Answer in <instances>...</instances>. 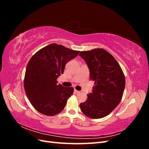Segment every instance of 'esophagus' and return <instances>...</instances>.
Listing matches in <instances>:
<instances>
[{"label":"esophagus","instance_id":"obj_1","mask_svg":"<svg viewBox=\"0 0 149 149\" xmlns=\"http://www.w3.org/2000/svg\"><path fill=\"white\" fill-rule=\"evenodd\" d=\"M74 93H75V94H79V93H80V91H77V90H76V89H74Z\"/></svg>","mask_w":149,"mask_h":149}]
</instances>
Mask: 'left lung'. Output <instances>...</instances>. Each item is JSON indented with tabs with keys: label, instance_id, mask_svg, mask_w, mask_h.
<instances>
[{
	"label": "left lung",
	"instance_id": "left-lung-1",
	"mask_svg": "<svg viewBox=\"0 0 149 149\" xmlns=\"http://www.w3.org/2000/svg\"><path fill=\"white\" fill-rule=\"evenodd\" d=\"M79 56L89 69L90 79L94 82L93 92L80 104L83 113L91 119L109 114L120 103L125 85V76L118 61L103 48L83 51Z\"/></svg>",
	"mask_w": 149,
	"mask_h": 149
}]
</instances>
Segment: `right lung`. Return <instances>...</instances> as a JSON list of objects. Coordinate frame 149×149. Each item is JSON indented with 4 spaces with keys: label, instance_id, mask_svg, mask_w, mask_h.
<instances>
[{
    "label": "right lung",
    "instance_id": "1",
    "mask_svg": "<svg viewBox=\"0 0 149 149\" xmlns=\"http://www.w3.org/2000/svg\"><path fill=\"white\" fill-rule=\"evenodd\" d=\"M79 53L52 43L30 58L26 68L24 89L31 104L40 113L52 116L63 110L74 89L57 84V78L63 73L66 63Z\"/></svg>",
    "mask_w": 149,
    "mask_h": 149
}]
</instances>
